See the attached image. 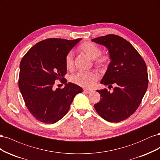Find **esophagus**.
<instances>
[{
	"label": "esophagus",
	"mask_w": 160,
	"mask_h": 160,
	"mask_svg": "<svg viewBox=\"0 0 160 160\" xmlns=\"http://www.w3.org/2000/svg\"><path fill=\"white\" fill-rule=\"evenodd\" d=\"M93 91V90H90V89H84V92H85V93H88V94L91 93Z\"/></svg>",
	"instance_id": "1"
}]
</instances>
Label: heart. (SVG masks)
I'll return each mask as SVG.
<instances>
[{
  "instance_id": "heart-1",
  "label": "heart",
  "mask_w": 160,
  "mask_h": 160,
  "mask_svg": "<svg viewBox=\"0 0 160 160\" xmlns=\"http://www.w3.org/2000/svg\"><path fill=\"white\" fill-rule=\"evenodd\" d=\"M79 50L93 59L95 65L98 67L108 66L111 62V58L109 52L107 51H101L100 47L95 43L85 42L79 46ZM65 64L68 70H72L74 68L73 55L71 52L67 54ZM98 79L99 75L95 71H81L71 77L72 83L85 88H93Z\"/></svg>"
}]
</instances>
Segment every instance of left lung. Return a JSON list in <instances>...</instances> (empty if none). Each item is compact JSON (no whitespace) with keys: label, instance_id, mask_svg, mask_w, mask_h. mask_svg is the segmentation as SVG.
<instances>
[{"label":"left lung","instance_id":"left-lung-1","mask_svg":"<svg viewBox=\"0 0 160 160\" xmlns=\"http://www.w3.org/2000/svg\"><path fill=\"white\" fill-rule=\"evenodd\" d=\"M92 41L107 47L111 58L101 83L116 85L112 93L107 89L98 91L101 99L94 105L95 109L108 122H122L137 110L147 91L146 64L133 46L122 37L109 34Z\"/></svg>","mask_w":160,"mask_h":160}]
</instances>
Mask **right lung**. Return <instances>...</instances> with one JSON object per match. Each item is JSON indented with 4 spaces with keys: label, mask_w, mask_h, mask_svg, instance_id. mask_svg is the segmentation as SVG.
Masks as SVG:
<instances>
[{
    "label": "right lung",
    "mask_w": 160,
    "mask_h": 160,
    "mask_svg": "<svg viewBox=\"0 0 160 160\" xmlns=\"http://www.w3.org/2000/svg\"><path fill=\"white\" fill-rule=\"evenodd\" d=\"M81 38L67 40L51 38L37 43L20 62L18 88L26 107L38 121L55 123L68 112L70 105L82 88L67 83L65 59ZM66 83L64 88L53 87L55 80Z\"/></svg>",
    "instance_id": "add662e5"
}]
</instances>
